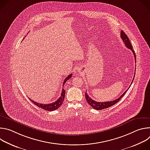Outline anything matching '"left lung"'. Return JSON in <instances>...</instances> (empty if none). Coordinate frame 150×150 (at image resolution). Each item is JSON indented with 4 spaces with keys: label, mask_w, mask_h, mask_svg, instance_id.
Returning <instances> with one entry per match:
<instances>
[{
    "label": "left lung",
    "mask_w": 150,
    "mask_h": 150,
    "mask_svg": "<svg viewBox=\"0 0 150 150\" xmlns=\"http://www.w3.org/2000/svg\"><path fill=\"white\" fill-rule=\"evenodd\" d=\"M120 37H121V38L122 39L123 41L124 42V43H125L126 47H127L129 49L131 50L132 52H133V54H134V57H135V62H136V56H135V51L132 49V46L131 45V42L129 41V39L128 38L127 35L123 31H121ZM135 69H136V68H135ZM135 75V72L134 74V78L132 79V82L134 79ZM132 83H131V84H132ZM130 86H131V85H130ZM130 86H129V87H130ZM127 91V90H126L125 93H123L122 94V95L120 97L117 98L116 100H113V101H105V102H97V101H96L93 100L91 97H90L87 94V93L86 92H85V98H86L87 101L88 102V103L92 107L93 109H94L96 110H102V109L109 108H110V107H111V106L113 105L114 104H115L116 103H117L120 100V98L125 94V93Z\"/></svg>",
    "instance_id": "obj_1"
}]
</instances>
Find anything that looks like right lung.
Returning a JSON list of instances; mask_svg holds the SVG:
<instances>
[{"label":"right lung","instance_id":"1","mask_svg":"<svg viewBox=\"0 0 150 150\" xmlns=\"http://www.w3.org/2000/svg\"><path fill=\"white\" fill-rule=\"evenodd\" d=\"M72 76V74H71L70 75H69L63 81V85H64L65 83ZM65 90H64L63 88H62V91L61 93V96L54 103H50V104H42V103H37L35 102L34 100H32L30 98V100L31 101L32 103H33L35 105H36L37 106H38V108H40L42 109L47 110V111H53L56 110L57 109H58L59 107L62 104L64 98H65Z\"/></svg>","mask_w":150,"mask_h":150}]
</instances>
